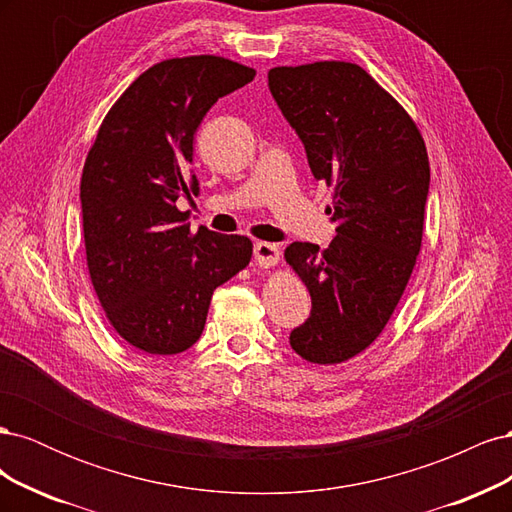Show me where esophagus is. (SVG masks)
Wrapping results in <instances>:
<instances>
[{
    "label": "esophagus",
    "mask_w": 512,
    "mask_h": 512,
    "mask_svg": "<svg viewBox=\"0 0 512 512\" xmlns=\"http://www.w3.org/2000/svg\"><path fill=\"white\" fill-rule=\"evenodd\" d=\"M254 260H256V265L262 267V269L275 267L277 262H280V247H277L275 243L258 241L254 245Z\"/></svg>",
    "instance_id": "1"
}]
</instances>
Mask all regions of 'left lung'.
Masks as SVG:
<instances>
[{"label": "left lung", "mask_w": 512, "mask_h": 512, "mask_svg": "<svg viewBox=\"0 0 512 512\" xmlns=\"http://www.w3.org/2000/svg\"><path fill=\"white\" fill-rule=\"evenodd\" d=\"M269 89L312 175L333 188L327 250L294 241L284 252L312 297L290 346L309 363H344L382 333L421 252L425 141L404 106L348 61L271 68Z\"/></svg>", "instance_id": "1"}]
</instances>
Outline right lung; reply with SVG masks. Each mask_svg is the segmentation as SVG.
I'll return each mask as SVG.
<instances>
[{"instance_id":"1","label":"right lung","mask_w":512,"mask_h":512,"mask_svg":"<svg viewBox=\"0 0 512 512\" xmlns=\"http://www.w3.org/2000/svg\"><path fill=\"white\" fill-rule=\"evenodd\" d=\"M256 70L215 55L160 61L123 91L91 145L81 207L87 267L113 329L136 350L179 354L205 329L213 290L250 265L252 241L190 230L181 196L194 134Z\"/></svg>"}]
</instances>
